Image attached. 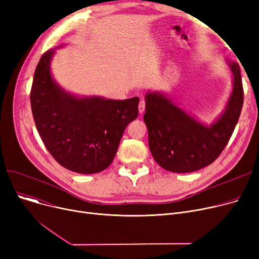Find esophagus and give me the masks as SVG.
<instances>
[{"instance_id": "esophagus-1", "label": "esophagus", "mask_w": 259, "mask_h": 259, "mask_svg": "<svg viewBox=\"0 0 259 259\" xmlns=\"http://www.w3.org/2000/svg\"><path fill=\"white\" fill-rule=\"evenodd\" d=\"M145 107H146V101L145 100H141V102L139 104V111H140V113H143L145 111Z\"/></svg>"}]
</instances>
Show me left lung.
<instances>
[{"instance_id": "left-lung-1", "label": "left lung", "mask_w": 259, "mask_h": 259, "mask_svg": "<svg viewBox=\"0 0 259 259\" xmlns=\"http://www.w3.org/2000/svg\"><path fill=\"white\" fill-rule=\"evenodd\" d=\"M234 88L225 113L211 127L203 126L161 94L146 95L144 120L149 148L167 171L188 173L205 168L221 155L232 137L243 104L240 68L229 63Z\"/></svg>"}]
</instances>
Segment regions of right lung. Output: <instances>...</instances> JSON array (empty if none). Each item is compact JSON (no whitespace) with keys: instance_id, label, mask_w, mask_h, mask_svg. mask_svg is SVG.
<instances>
[{"instance_id":"right-lung-1","label":"right lung","mask_w":259,"mask_h":259,"mask_svg":"<svg viewBox=\"0 0 259 259\" xmlns=\"http://www.w3.org/2000/svg\"><path fill=\"white\" fill-rule=\"evenodd\" d=\"M53 50L40 58L30 90L33 119L52 157L64 168L92 174L111 164L127 125L139 115V98L77 99L54 83Z\"/></svg>"}]
</instances>
